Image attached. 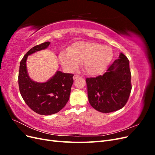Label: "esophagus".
<instances>
[{
	"label": "esophagus",
	"mask_w": 155,
	"mask_h": 155,
	"mask_svg": "<svg viewBox=\"0 0 155 155\" xmlns=\"http://www.w3.org/2000/svg\"><path fill=\"white\" fill-rule=\"evenodd\" d=\"M79 77H80V76H79V75H78V74H75L74 76V77H73V79H74V80H75V79H76L77 78H79Z\"/></svg>",
	"instance_id": "1"
}]
</instances>
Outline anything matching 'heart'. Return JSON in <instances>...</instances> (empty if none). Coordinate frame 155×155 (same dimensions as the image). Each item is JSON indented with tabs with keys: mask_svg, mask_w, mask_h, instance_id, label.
Returning a JSON list of instances; mask_svg holds the SVG:
<instances>
[{
	"mask_svg": "<svg viewBox=\"0 0 155 155\" xmlns=\"http://www.w3.org/2000/svg\"><path fill=\"white\" fill-rule=\"evenodd\" d=\"M113 57L112 49L94 42L79 41L75 43L68 51L59 54L63 67L74 70L83 63V70L88 76H97L104 72Z\"/></svg>",
	"mask_w": 155,
	"mask_h": 155,
	"instance_id": "heart-1",
	"label": "heart"
}]
</instances>
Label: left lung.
<instances>
[{"mask_svg":"<svg viewBox=\"0 0 155 155\" xmlns=\"http://www.w3.org/2000/svg\"><path fill=\"white\" fill-rule=\"evenodd\" d=\"M129 61L120 53L119 58L96 78H87L88 101L96 110L109 113L123 108L131 91Z\"/></svg>","mask_w":155,"mask_h":155,"instance_id":"obj_1","label":"left lung"}]
</instances>
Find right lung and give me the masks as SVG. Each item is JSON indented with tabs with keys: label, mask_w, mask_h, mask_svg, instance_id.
I'll list each match as a JSON object with an SVG mask.
<instances>
[{
	"label": "right lung",
	"mask_w": 155,
	"mask_h": 155,
	"mask_svg": "<svg viewBox=\"0 0 155 155\" xmlns=\"http://www.w3.org/2000/svg\"><path fill=\"white\" fill-rule=\"evenodd\" d=\"M50 44L45 42L28 51L20 63L18 78L20 93L27 105L36 113L46 116L57 113L66 105L74 82V74L58 70L45 83L35 82L30 78L26 67L28 56L47 48Z\"/></svg>",
	"instance_id": "obj_1"
}]
</instances>
